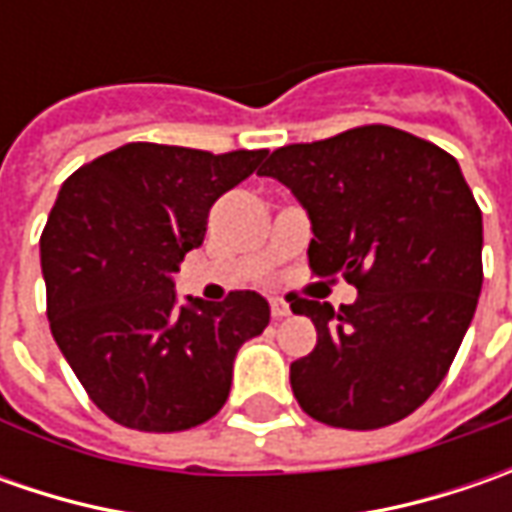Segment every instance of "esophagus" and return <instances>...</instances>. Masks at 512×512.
<instances>
[{
	"label": "esophagus",
	"instance_id": "1",
	"mask_svg": "<svg viewBox=\"0 0 512 512\" xmlns=\"http://www.w3.org/2000/svg\"><path fill=\"white\" fill-rule=\"evenodd\" d=\"M270 316H273V319H285V316H290V307H287L285 299H270Z\"/></svg>",
	"mask_w": 512,
	"mask_h": 512
}]
</instances>
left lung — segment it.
<instances>
[{
  "label": "left lung",
  "instance_id": "obj_1",
  "mask_svg": "<svg viewBox=\"0 0 512 512\" xmlns=\"http://www.w3.org/2000/svg\"><path fill=\"white\" fill-rule=\"evenodd\" d=\"M307 207L316 276H344L353 305L296 299L316 347L290 364L310 419L376 430L442 384L482 293V210L459 162L390 125L273 150L262 168Z\"/></svg>",
  "mask_w": 512,
  "mask_h": 512
}]
</instances>
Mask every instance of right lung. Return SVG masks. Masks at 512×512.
Segmentation results:
<instances>
[{
	"mask_svg": "<svg viewBox=\"0 0 512 512\" xmlns=\"http://www.w3.org/2000/svg\"><path fill=\"white\" fill-rule=\"evenodd\" d=\"M267 150L130 142L70 173L42 230L50 333L90 402L145 433H179L227 402L239 347L270 322L253 290L176 305L173 273L207 213Z\"/></svg>",
	"mask_w": 512,
	"mask_h": 512,
	"instance_id": "right-lung-1",
	"label": "right lung"
}]
</instances>
